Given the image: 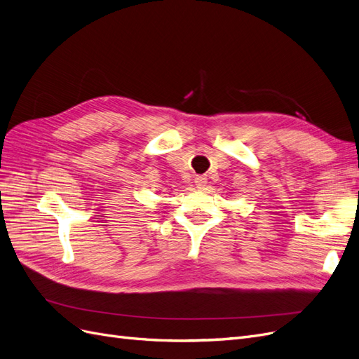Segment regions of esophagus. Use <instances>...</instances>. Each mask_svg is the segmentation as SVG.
I'll list each match as a JSON object with an SVG mask.
<instances>
[{
	"instance_id": "34e87169",
	"label": "esophagus",
	"mask_w": 359,
	"mask_h": 359,
	"mask_svg": "<svg viewBox=\"0 0 359 359\" xmlns=\"http://www.w3.org/2000/svg\"><path fill=\"white\" fill-rule=\"evenodd\" d=\"M194 182H196L198 189H202L208 181H206V178L203 175H196V178H194Z\"/></svg>"
}]
</instances>
